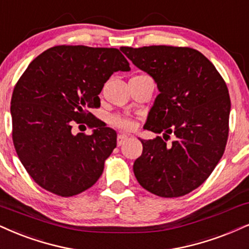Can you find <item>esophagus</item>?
Returning <instances> with one entry per match:
<instances>
[{
    "label": "esophagus",
    "mask_w": 249,
    "mask_h": 249,
    "mask_svg": "<svg viewBox=\"0 0 249 249\" xmlns=\"http://www.w3.org/2000/svg\"><path fill=\"white\" fill-rule=\"evenodd\" d=\"M128 141V136L127 135H124V134H120L118 135V145H122V144H124L125 142Z\"/></svg>",
    "instance_id": "obj_1"
}]
</instances>
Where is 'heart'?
Instances as JSON below:
<instances>
[{"instance_id": "b5f03b06", "label": "heart", "mask_w": 249, "mask_h": 249, "mask_svg": "<svg viewBox=\"0 0 249 249\" xmlns=\"http://www.w3.org/2000/svg\"><path fill=\"white\" fill-rule=\"evenodd\" d=\"M110 124L116 125V127L122 128V129L129 130L131 128H134V122L128 118H122V116L115 115L110 119Z\"/></svg>"}]
</instances>
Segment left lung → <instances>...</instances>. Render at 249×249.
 <instances>
[{
    "instance_id": "1",
    "label": "left lung",
    "mask_w": 249,
    "mask_h": 249,
    "mask_svg": "<svg viewBox=\"0 0 249 249\" xmlns=\"http://www.w3.org/2000/svg\"><path fill=\"white\" fill-rule=\"evenodd\" d=\"M125 56L157 84L159 94L144 129L173 134L142 140L134 174L144 189L161 197H179L209 178L222 158L231 110L225 82L203 54L188 47H121ZM170 137V136H168Z\"/></svg>"
}]
</instances>
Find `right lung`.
<instances>
[{"mask_svg":"<svg viewBox=\"0 0 249 249\" xmlns=\"http://www.w3.org/2000/svg\"><path fill=\"white\" fill-rule=\"evenodd\" d=\"M129 70L116 48L87 46H55L29 64L11 98L12 140L40 187L69 197L97 182L116 133L89 109L100 106L98 94L113 72ZM81 123L94 128L91 135L72 133Z\"/></svg>","mask_w":249,"mask_h":249,"instance_id":"obj_1","label":"right lung"}]
</instances>
